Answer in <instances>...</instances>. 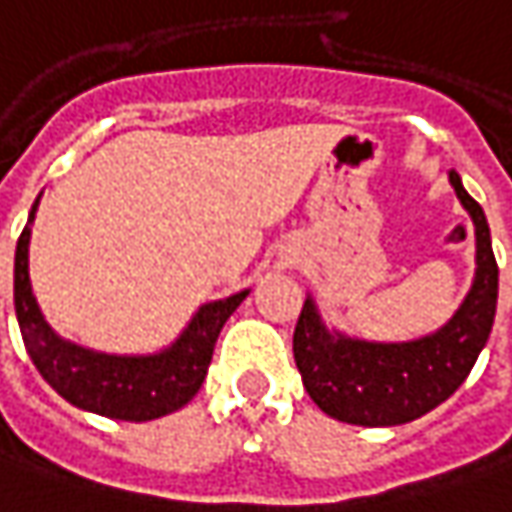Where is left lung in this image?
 Returning <instances> with one entry per match:
<instances>
[{
	"label": "left lung",
	"instance_id": "left-lung-1",
	"mask_svg": "<svg viewBox=\"0 0 512 512\" xmlns=\"http://www.w3.org/2000/svg\"><path fill=\"white\" fill-rule=\"evenodd\" d=\"M449 185L475 228V275L461 307L435 333L411 342H368L330 327L307 295L292 353L304 388L324 414L353 426H403L446 403L484 350L498 304V266L484 208L449 170Z\"/></svg>",
	"mask_w": 512,
	"mask_h": 512
}]
</instances>
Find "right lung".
<instances>
[{"label":"right lung","mask_w":512,"mask_h":512,"mask_svg":"<svg viewBox=\"0 0 512 512\" xmlns=\"http://www.w3.org/2000/svg\"><path fill=\"white\" fill-rule=\"evenodd\" d=\"M40 196L16 240L14 257L16 321L37 371L66 403L112 420L144 423L188 406L208 374L223 324L246 301L249 289L202 304L188 327L156 353H104L69 342L46 321L28 275L31 226Z\"/></svg>","instance_id":"add662e5"}]
</instances>
